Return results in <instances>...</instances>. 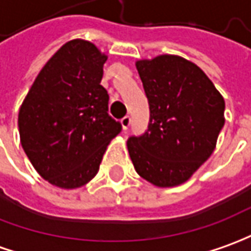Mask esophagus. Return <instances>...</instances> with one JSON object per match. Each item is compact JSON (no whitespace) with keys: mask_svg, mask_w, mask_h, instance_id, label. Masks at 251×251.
Masks as SVG:
<instances>
[{"mask_svg":"<svg viewBox=\"0 0 251 251\" xmlns=\"http://www.w3.org/2000/svg\"><path fill=\"white\" fill-rule=\"evenodd\" d=\"M130 122H132L130 117H124V118L121 119V125H122V129H124V130H127V129H129V126H130Z\"/></svg>","mask_w":251,"mask_h":251,"instance_id":"1","label":"esophagus"}]
</instances>
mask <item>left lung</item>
I'll return each instance as SVG.
<instances>
[{"label": "left lung", "instance_id": "8db88e82", "mask_svg": "<svg viewBox=\"0 0 251 251\" xmlns=\"http://www.w3.org/2000/svg\"><path fill=\"white\" fill-rule=\"evenodd\" d=\"M150 104L147 132L127 140L140 177L169 188L190 180L213 154L226 101L209 76L177 54L136 61Z\"/></svg>", "mask_w": 251, "mask_h": 251}]
</instances>
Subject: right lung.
<instances>
[{
  "label": "right lung",
  "mask_w": 251,
  "mask_h": 251,
  "mask_svg": "<svg viewBox=\"0 0 251 251\" xmlns=\"http://www.w3.org/2000/svg\"><path fill=\"white\" fill-rule=\"evenodd\" d=\"M105 60L89 41H68L42 67L20 105L22 147L54 187L74 190L89 183L122 129L108 115V93L100 85Z\"/></svg>",
  "instance_id": "obj_1"
}]
</instances>
